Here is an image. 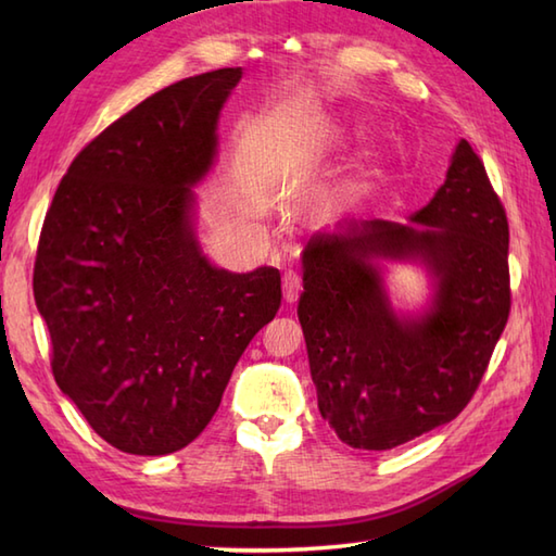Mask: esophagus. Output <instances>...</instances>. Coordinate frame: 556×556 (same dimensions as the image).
I'll return each mask as SVG.
<instances>
[{
  "label": "esophagus",
  "mask_w": 556,
  "mask_h": 556,
  "mask_svg": "<svg viewBox=\"0 0 556 556\" xmlns=\"http://www.w3.org/2000/svg\"><path fill=\"white\" fill-rule=\"evenodd\" d=\"M281 287H285V301H287V303L299 301L301 291H303V281H301V277L296 275V271H293V269L285 271V279H281Z\"/></svg>",
  "instance_id": "34e87169"
}]
</instances>
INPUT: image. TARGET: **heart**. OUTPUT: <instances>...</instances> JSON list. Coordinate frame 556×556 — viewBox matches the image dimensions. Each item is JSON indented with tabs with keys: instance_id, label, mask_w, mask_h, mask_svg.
<instances>
[{
	"instance_id": "obj_1",
	"label": "heart",
	"mask_w": 556,
	"mask_h": 556,
	"mask_svg": "<svg viewBox=\"0 0 556 556\" xmlns=\"http://www.w3.org/2000/svg\"><path fill=\"white\" fill-rule=\"evenodd\" d=\"M375 176H377V167L375 164H370V167H365V172L356 179V188H365L375 179Z\"/></svg>"
}]
</instances>
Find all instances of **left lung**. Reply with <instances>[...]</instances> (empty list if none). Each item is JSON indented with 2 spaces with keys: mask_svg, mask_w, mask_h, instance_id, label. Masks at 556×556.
<instances>
[{
  "mask_svg": "<svg viewBox=\"0 0 556 556\" xmlns=\"http://www.w3.org/2000/svg\"><path fill=\"white\" fill-rule=\"evenodd\" d=\"M349 219L303 251L299 320L317 406L341 442L384 452L454 420L473 399L511 311L509 222L460 140L446 181L410 217ZM420 254L438 279L418 321L388 308L372 256Z\"/></svg>",
  "mask_w": 556,
  "mask_h": 556,
  "instance_id": "obj_1",
  "label": "left lung"
}]
</instances>
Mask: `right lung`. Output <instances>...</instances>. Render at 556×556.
<instances>
[{
  "label": "right lung",
  "mask_w": 556,
  "mask_h": 556,
  "mask_svg": "<svg viewBox=\"0 0 556 556\" xmlns=\"http://www.w3.org/2000/svg\"><path fill=\"white\" fill-rule=\"evenodd\" d=\"M241 74L184 78L119 116L71 162L42 222L33 291L52 375L126 454L191 444L281 305L279 269L212 267L191 229V186Z\"/></svg>",
  "instance_id": "obj_1"
}]
</instances>
